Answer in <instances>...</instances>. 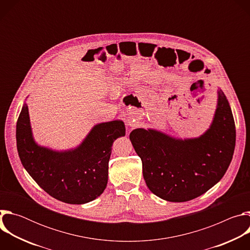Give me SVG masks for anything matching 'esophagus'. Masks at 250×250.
I'll list each match as a JSON object with an SVG mask.
<instances>
[{"label": "esophagus", "instance_id": "34e87169", "mask_svg": "<svg viewBox=\"0 0 250 250\" xmlns=\"http://www.w3.org/2000/svg\"><path fill=\"white\" fill-rule=\"evenodd\" d=\"M125 125L128 126V127H133L135 125V123H134V120L131 119V118H127L126 121H125Z\"/></svg>", "mask_w": 250, "mask_h": 250}]
</instances>
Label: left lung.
Listing matches in <instances>:
<instances>
[{"mask_svg": "<svg viewBox=\"0 0 250 250\" xmlns=\"http://www.w3.org/2000/svg\"><path fill=\"white\" fill-rule=\"evenodd\" d=\"M129 139L148 189L165 201L180 203L203 195L224 177L234 151L235 125L229 103L219 89L212 122L200 136L182 139L136 128Z\"/></svg>", "mask_w": 250, "mask_h": 250, "instance_id": "8db88e82", "label": "left lung"}]
</instances>
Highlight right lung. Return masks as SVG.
Instances as JSON below:
<instances>
[{
	"label": "right lung",
	"instance_id": "1",
	"mask_svg": "<svg viewBox=\"0 0 250 250\" xmlns=\"http://www.w3.org/2000/svg\"><path fill=\"white\" fill-rule=\"evenodd\" d=\"M125 135L123 121L93 126L77 147L57 151L35 142L26 103L17 123V148L22 166L47 194L61 202L81 205L104 192L114 141Z\"/></svg>",
	"mask_w": 250,
	"mask_h": 250
}]
</instances>
